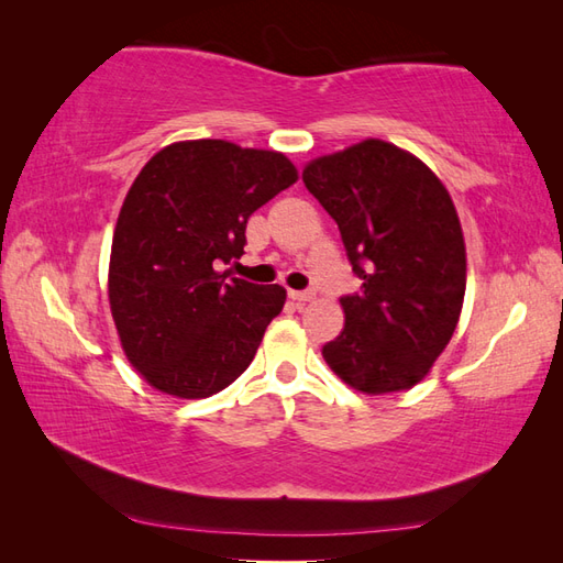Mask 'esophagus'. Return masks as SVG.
<instances>
[{
    "label": "esophagus",
    "instance_id": "1",
    "mask_svg": "<svg viewBox=\"0 0 563 563\" xmlns=\"http://www.w3.org/2000/svg\"><path fill=\"white\" fill-rule=\"evenodd\" d=\"M289 296L294 298L296 303H306V301H310V298L316 296V291H313V289H306V291H296V289H291V291H289Z\"/></svg>",
    "mask_w": 563,
    "mask_h": 563
}]
</instances>
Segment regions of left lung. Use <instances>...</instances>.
Listing matches in <instances>:
<instances>
[{
  "label": "left lung",
  "mask_w": 563,
  "mask_h": 563,
  "mask_svg": "<svg viewBox=\"0 0 563 563\" xmlns=\"http://www.w3.org/2000/svg\"><path fill=\"white\" fill-rule=\"evenodd\" d=\"M303 183L342 233L361 279L322 356L361 393L417 385L451 342L465 298L460 219L443 183L395 144L366 140L316 158Z\"/></svg>",
  "instance_id": "1"
}]
</instances>
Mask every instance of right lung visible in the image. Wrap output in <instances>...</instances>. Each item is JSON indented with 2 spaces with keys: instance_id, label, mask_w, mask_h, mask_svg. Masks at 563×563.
I'll return each mask as SVG.
<instances>
[{
  "instance_id": "obj_1",
  "label": "right lung",
  "mask_w": 563,
  "mask_h": 563,
  "mask_svg": "<svg viewBox=\"0 0 563 563\" xmlns=\"http://www.w3.org/2000/svg\"><path fill=\"white\" fill-rule=\"evenodd\" d=\"M296 178L284 154L195 140L161 148L132 183L108 296L124 354L156 390L209 397L255 358L286 291L219 267L243 255L250 214Z\"/></svg>"
}]
</instances>
